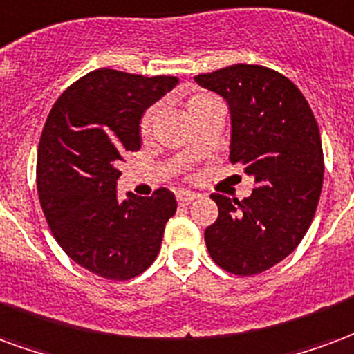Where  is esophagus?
Masks as SVG:
<instances>
[{
    "mask_svg": "<svg viewBox=\"0 0 354 354\" xmlns=\"http://www.w3.org/2000/svg\"><path fill=\"white\" fill-rule=\"evenodd\" d=\"M200 194H196V192H190V190H179L177 192V202L180 203V205H188V203L192 202V200H196Z\"/></svg>",
    "mask_w": 354,
    "mask_h": 354,
    "instance_id": "obj_1",
    "label": "esophagus"
}]
</instances>
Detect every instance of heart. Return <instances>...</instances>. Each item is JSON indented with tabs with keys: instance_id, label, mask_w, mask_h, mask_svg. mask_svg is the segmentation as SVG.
Masks as SVG:
<instances>
[{
	"instance_id": "b5f03b06",
	"label": "heart",
	"mask_w": 354,
	"mask_h": 354,
	"mask_svg": "<svg viewBox=\"0 0 354 354\" xmlns=\"http://www.w3.org/2000/svg\"><path fill=\"white\" fill-rule=\"evenodd\" d=\"M215 102V97H211V95L207 94H196L192 95L190 100L187 102V113L188 117L192 115V113H196L198 109H202L203 105H207V103ZM154 117H156V113H154V109H149L143 115V118H141V133H149V131L152 130V124H154Z\"/></svg>"
}]
</instances>
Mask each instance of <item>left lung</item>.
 <instances>
[{
    "label": "left lung",
    "mask_w": 354,
    "mask_h": 354,
    "mask_svg": "<svg viewBox=\"0 0 354 354\" xmlns=\"http://www.w3.org/2000/svg\"><path fill=\"white\" fill-rule=\"evenodd\" d=\"M194 81L226 100L230 160L257 188L245 200L213 194L218 218L205 230L211 259L236 275H257L286 259L313 221L324 175L319 126L285 75L237 64Z\"/></svg>",
    "instance_id": "obj_1"
}]
</instances>
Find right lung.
<instances>
[{"label":"right lung","mask_w":354,"mask_h":354,"mask_svg":"<svg viewBox=\"0 0 354 354\" xmlns=\"http://www.w3.org/2000/svg\"><path fill=\"white\" fill-rule=\"evenodd\" d=\"M177 77L95 69L58 97L37 151V190L46 223L69 259L113 281L143 273L158 257L177 200L167 188L118 200V164L141 147L145 111Z\"/></svg>","instance_id":"obj_1"}]
</instances>
